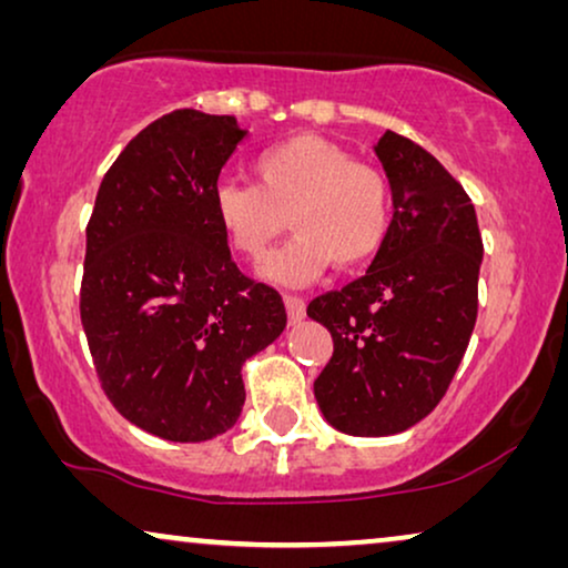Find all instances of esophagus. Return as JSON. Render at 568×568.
Listing matches in <instances>:
<instances>
[{
    "label": "esophagus",
    "instance_id": "34e87169",
    "mask_svg": "<svg viewBox=\"0 0 568 568\" xmlns=\"http://www.w3.org/2000/svg\"><path fill=\"white\" fill-rule=\"evenodd\" d=\"M284 305H286V315H290V323H300L302 317H305V300H302V297L286 294Z\"/></svg>",
    "mask_w": 568,
    "mask_h": 568
}]
</instances>
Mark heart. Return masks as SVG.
I'll return each instance as SVG.
<instances>
[{
	"label": "heart",
	"instance_id": "obj_1",
	"mask_svg": "<svg viewBox=\"0 0 568 568\" xmlns=\"http://www.w3.org/2000/svg\"><path fill=\"white\" fill-rule=\"evenodd\" d=\"M253 170L258 183L230 178L216 185L212 214L230 251L251 263L266 258L290 216L297 237L263 266L271 282L305 286L331 263L338 271L364 266L385 245L393 222L390 185L346 146L297 134L263 150Z\"/></svg>",
	"mask_w": 568,
	"mask_h": 568
}]
</instances>
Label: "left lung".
<instances>
[{"label":"left lung","instance_id":"left-lung-1","mask_svg":"<svg viewBox=\"0 0 568 568\" xmlns=\"http://www.w3.org/2000/svg\"><path fill=\"white\" fill-rule=\"evenodd\" d=\"M375 154L393 191L385 245L367 274L307 307L333 338L315 400L352 437L406 432L437 408L476 325L484 261L476 209L437 158L395 131Z\"/></svg>","mask_w":568,"mask_h":568}]
</instances>
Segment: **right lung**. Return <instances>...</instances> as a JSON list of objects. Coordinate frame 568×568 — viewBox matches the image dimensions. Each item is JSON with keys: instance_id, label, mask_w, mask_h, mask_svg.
Listing matches in <instances>:
<instances>
[{"instance_id": "right-lung-1", "label": "right lung", "mask_w": 568, "mask_h": 568, "mask_svg": "<svg viewBox=\"0 0 568 568\" xmlns=\"http://www.w3.org/2000/svg\"><path fill=\"white\" fill-rule=\"evenodd\" d=\"M235 115L173 111L131 139L88 224L82 328L100 385L139 429L206 442L235 426L243 364L282 336L276 290L240 274L212 214Z\"/></svg>"}]
</instances>
